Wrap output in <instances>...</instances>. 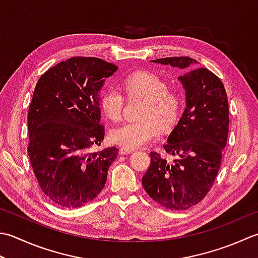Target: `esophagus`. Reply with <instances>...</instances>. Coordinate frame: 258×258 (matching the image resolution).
<instances>
[{
    "label": "esophagus",
    "instance_id": "1",
    "mask_svg": "<svg viewBox=\"0 0 258 258\" xmlns=\"http://www.w3.org/2000/svg\"><path fill=\"white\" fill-rule=\"evenodd\" d=\"M133 152H135V150H133V149L122 148V149L119 150V153H120V154H131V153H133Z\"/></svg>",
    "mask_w": 258,
    "mask_h": 258
}]
</instances>
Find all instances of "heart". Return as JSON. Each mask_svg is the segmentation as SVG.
Segmentation results:
<instances>
[{"mask_svg": "<svg viewBox=\"0 0 258 258\" xmlns=\"http://www.w3.org/2000/svg\"><path fill=\"white\" fill-rule=\"evenodd\" d=\"M130 97L142 98L146 102L139 123H127L112 130L110 139L126 149L145 146L161 135V126L170 128L176 123L180 115L181 100L178 94L169 92L168 85L158 76L149 73H138L124 82ZM124 96L117 87L106 88L99 99V107L110 122H118L122 117Z\"/></svg>", "mask_w": 258, "mask_h": 258, "instance_id": "heart-1", "label": "heart"}]
</instances>
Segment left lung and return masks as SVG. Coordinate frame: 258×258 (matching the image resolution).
Here are the masks:
<instances>
[{"label":"left lung","instance_id":"left-lung-1","mask_svg":"<svg viewBox=\"0 0 258 258\" xmlns=\"http://www.w3.org/2000/svg\"><path fill=\"white\" fill-rule=\"evenodd\" d=\"M152 62L181 70L178 79L185 92V108L163 145L174 159L166 161L151 152L142 184L161 206L185 210L205 198L218 174L228 136V99L221 80L192 58H161Z\"/></svg>","mask_w":258,"mask_h":258}]
</instances>
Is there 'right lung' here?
<instances>
[{
  "label": "right lung",
  "mask_w": 258,
  "mask_h": 258,
  "mask_svg": "<svg viewBox=\"0 0 258 258\" xmlns=\"http://www.w3.org/2000/svg\"><path fill=\"white\" fill-rule=\"evenodd\" d=\"M117 67L99 58L73 57L47 70L35 86L28 113V153L40 188L55 205L78 208L104 189L118 155L100 145L99 92Z\"/></svg>",
  "instance_id": "1"
}]
</instances>
